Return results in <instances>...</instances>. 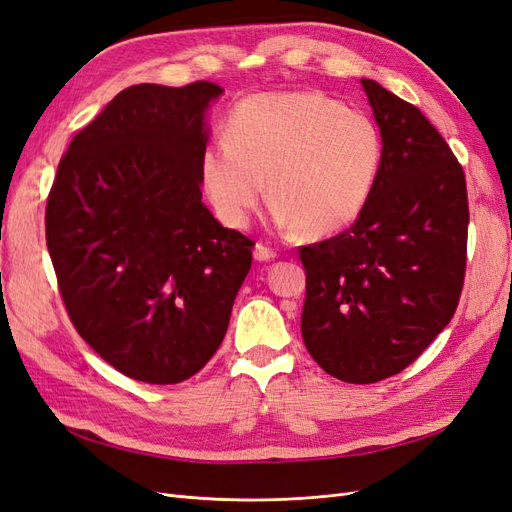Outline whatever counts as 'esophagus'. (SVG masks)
I'll return each mask as SVG.
<instances>
[{
	"mask_svg": "<svg viewBox=\"0 0 512 512\" xmlns=\"http://www.w3.org/2000/svg\"><path fill=\"white\" fill-rule=\"evenodd\" d=\"M277 256V252L275 250H271L269 245H265V243H256V247H254V258L258 260V262H269V260H273Z\"/></svg>",
	"mask_w": 512,
	"mask_h": 512,
	"instance_id": "esophagus-1",
	"label": "esophagus"
}]
</instances>
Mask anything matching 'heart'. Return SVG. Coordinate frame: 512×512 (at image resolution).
Listing matches in <instances>:
<instances>
[{
  "mask_svg": "<svg viewBox=\"0 0 512 512\" xmlns=\"http://www.w3.org/2000/svg\"><path fill=\"white\" fill-rule=\"evenodd\" d=\"M382 166V134L369 115L320 91L243 100L226 134L200 156V183L228 226H245L267 179L280 228L322 239L363 213Z\"/></svg>",
  "mask_w": 512,
  "mask_h": 512,
  "instance_id": "b5f03b06",
  "label": "heart"
}]
</instances>
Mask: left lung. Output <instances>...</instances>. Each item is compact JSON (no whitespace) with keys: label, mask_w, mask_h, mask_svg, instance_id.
<instances>
[{"label":"left lung","mask_w":512,"mask_h":512,"mask_svg":"<svg viewBox=\"0 0 512 512\" xmlns=\"http://www.w3.org/2000/svg\"><path fill=\"white\" fill-rule=\"evenodd\" d=\"M382 134V166L363 213L301 247L307 352L329 376L371 384L399 374L451 322L468 250L463 168L429 119L361 81Z\"/></svg>","instance_id":"8db88e82"}]
</instances>
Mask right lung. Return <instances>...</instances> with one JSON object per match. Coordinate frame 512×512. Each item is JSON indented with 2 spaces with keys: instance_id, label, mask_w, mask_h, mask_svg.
<instances>
[{
  "instance_id": "1",
  "label": "right lung",
  "mask_w": 512,
  "mask_h": 512,
  "mask_svg": "<svg viewBox=\"0 0 512 512\" xmlns=\"http://www.w3.org/2000/svg\"><path fill=\"white\" fill-rule=\"evenodd\" d=\"M222 87L119 91L72 138L46 245L74 329L123 376L192 378L220 348L254 241L203 205L205 113Z\"/></svg>"
}]
</instances>
